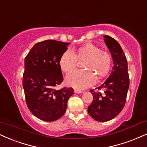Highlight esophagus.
Here are the masks:
<instances>
[{
	"label": "esophagus",
	"mask_w": 147,
	"mask_h": 147,
	"mask_svg": "<svg viewBox=\"0 0 147 147\" xmlns=\"http://www.w3.org/2000/svg\"><path fill=\"white\" fill-rule=\"evenodd\" d=\"M74 91H75V93H77V94H81L83 92V91H81V90H79V89H75L74 90Z\"/></svg>",
	"instance_id": "1"
}]
</instances>
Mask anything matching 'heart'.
Here are the masks:
<instances>
[{
    "instance_id": "heart-1",
    "label": "heart",
    "mask_w": 147,
    "mask_h": 147,
    "mask_svg": "<svg viewBox=\"0 0 147 147\" xmlns=\"http://www.w3.org/2000/svg\"><path fill=\"white\" fill-rule=\"evenodd\" d=\"M77 59L83 61L81 66L84 70H77L67 76L66 81L68 86L84 89L91 85L97 78L100 79L107 75L111 69L112 58L108 53L102 51L97 46L88 43L76 50H67L59 60L61 70L70 73L75 68Z\"/></svg>"
}]
</instances>
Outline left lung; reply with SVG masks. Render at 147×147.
<instances>
[{"label":"left lung","mask_w":147,"mask_h":147,"mask_svg":"<svg viewBox=\"0 0 147 147\" xmlns=\"http://www.w3.org/2000/svg\"><path fill=\"white\" fill-rule=\"evenodd\" d=\"M104 41L112 55L114 66L109 77L96 89L91 90L93 100L88 107V114L95 121L107 122L116 117L124 107L129 79L127 58L121 45L109 35H104Z\"/></svg>","instance_id":"1"}]
</instances>
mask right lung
<instances>
[{"label": "right lung", "mask_w": 147, "mask_h": 147, "mask_svg": "<svg viewBox=\"0 0 147 147\" xmlns=\"http://www.w3.org/2000/svg\"><path fill=\"white\" fill-rule=\"evenodd\" d=\"M69 45L52 40L38 42L24 59L22 86L26 105L42 121L51 122L61 118L74 94L70 88H55L63 81L59 60Z\"/></svg>", "instance_id": "add662e5"}]
</instances>
